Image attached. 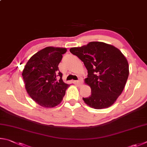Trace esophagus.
I'll return each mask as SVG.
<instances>
[{
    "label": "esophagus",
    "instance_id": "34e87169",
    "mask_svg": "<svg viewBox=\"0 0 147 147\" xmlns=\"http://www.w3.org/2000/svg\"><path fill=\"white\" fill-rule=\"evenodd\" d=\"M75 82L77 84H78V85H81V84H83V82H82L81 80H78V81H76Z\"/></svg>",
    "mask_w": 147,
    "mask_h": 147
}]
</instances>
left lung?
<instances>
[{
  "instance_id": "obj_1",
  "label": "left lung",
  "mask_w": 147,
  "mask_h": 147,
  "mask_svg": "<svg viewBox=\"0 0 147 147\" xmlns=\"http://www.w3.org/2000/svg\"><path fill=\"white\" fill-rule=\"evenodd\" d=\"M69 51L88 70L84 83L91 88L92 94L83 97L84 102L95 109L112 106L121 94L129 75L127 58L119 49L102 42H90Z\"/></svg>"
}]
</instances>
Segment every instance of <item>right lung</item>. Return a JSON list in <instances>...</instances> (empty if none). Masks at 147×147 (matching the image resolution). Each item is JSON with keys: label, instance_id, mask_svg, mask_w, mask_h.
<instances>
[{"label": "right lung", "instance_id": "obj_1", "mask_svg": "<svg viewBox=\"0 0 147 147\" xmlns=\"http://www.w3.org/2000/svg\"><path fill=\"white\" fill-rule=\"evenodd\" d=\"M67 49L48 46L35 53L22 71L27 93L44 108H53L61 102L69 84L64 83L58 65ZM60 77L57 81L56 77Z\"/></svg>", "mask_w": 147, "mask_h": 147}]
</instances>
